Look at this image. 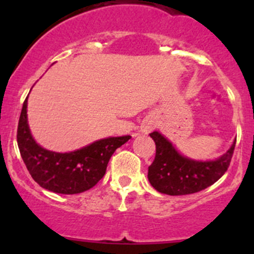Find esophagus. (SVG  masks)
<instances>
[{
  "mask_svg": "<svg viewBox=\"0 0 254 254\" xmlns=\"http://www.w3.org/2000/svg\"><path fill=\"white\" fill-rule=\"evenodd\" d=\"M153 127H155V123H153V120H146L141 127V131L143 134H148L151 130H153Z\"/></svg>",
  "mask_w": 254,
  "mask_h": 254,
  "instance_id": "34e87169",
  "label": "esophagus"
}]
</instances>
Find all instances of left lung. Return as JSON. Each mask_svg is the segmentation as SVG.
<instances>
[{
  "label": "left lung",
  "instance_id": "1",
  "mask_svg": "<svg viewBox=\"0 0 254 254\" xmlns=\"http://www.w3.org/2000/svg\"><path fill=\"white\" fill-rule=\"evenodd\" d=\"M150 136L156 143V156L148 167L147 178L157 191L168 195L198 193L219 181L229 168L236 139L229 150L216 160L196 161L182 155L161 132Z\"/></svg>",
  "mask_w": 254,
  "mask_h": 254
}]
</instances>
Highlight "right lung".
Returning <instances> with one entry per match:
<instances>
[{
    "instance_id": "add662e5",
    "label": "right lung",
    "mask_w": 254,
    "mask_h": 254,
    "mask_svg": "<svg viewBox=\"0 0 254 254\" xmlns=\"http://www.w3.org/2000/svg\"><path fill=\"white\" fill-rule=\"evenodd\" d=\"M28 97L23 103L17 130L20 156L32 178L42 188L59 194H78L96 186L106 175L107 166L118 147L130 135L97 140L71 152H55L42 147L28 125Z\"/></svg>"
}]
</instances>
